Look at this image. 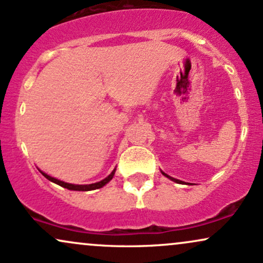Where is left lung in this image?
Masks as SVG:
<instances>
[{
  "label": "left lung",
  "instance_id": "obj_1",
  "mask_svg": "<svg viewBox=\"0 0 263 263\" xmlns=\"http://www.w3.org/2000/svg\"><path fill=\"white\" fill-rule=\"evenodd\" d=\"M163 175H164V176H166V178H169L170 180H173V181H175V182H178V183H182V181H180V180H178V179H174V178H172V176L166 175L165 173H163Z\"/></svg>",
  "mask_w": 263,
  "mask_h": 263
}]
</instances>
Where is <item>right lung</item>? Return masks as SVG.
Segmentation results:
<instances>
[{
    "mask_svg": "<svg viewBox=\"0 0 263 263\" xmlns=\"http://www.w3.org/2000/svg\"><path fill=\"white\" fill-rule=\"evenodd\" d=\"M41 174H43V175L45 176V178H46L47 180H50V181H52V182L58 183V185L62 186V187H65V189H68V190H73V191H90V190L100 189V187H103L104 185H106V183L109 182L110 180L112 179L114 174H115V169H114V172H112L111 174H110V175L107 176V178H105V179H104V180H101V181H99V182H96V183H90V185H73V183H67V182L60 181V180L55 179V178H51V176H49V175H47V174L43 173V172H41Z\"/></svg>",
    "mask_w": 263,
    "mask_h": 263,
    "instance_id": "obj_1",
    "label": "right lung"
}]
</instances>
